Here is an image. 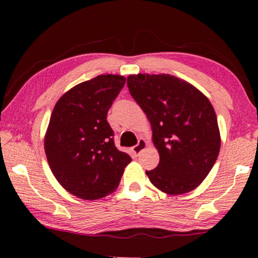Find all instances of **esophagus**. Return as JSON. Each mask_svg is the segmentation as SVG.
Here are the masks:
<instances>
[{
  "label": "esophagus",
  "instance_id": "obj_1",
  "mask_svg": "<svg viewBox=\"0 0 258 258\" xmlns=\"http://www.w3.org/2000/svg\"><path fill=\"white\" fill-rule=\"evenodd\" d=\"M147 147V142H146V140L145 139H140L139 140V142H138V145L137 146H134L133 148H132V151H133V154L135 155V156H138L140 152H141L143 149H145V148Z\"/></svg>",
  "mask_w": 258,
  "mask_h": 258
}]
</instances>
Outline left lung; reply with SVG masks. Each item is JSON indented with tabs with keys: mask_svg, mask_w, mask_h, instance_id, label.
Instances as JSON below:
<instances>
[{
	"mask_svg": "<svg viewBox=\"0 0 258 258\" xmlns=\"http://www.w3.org/2000/svg\"><path fill=\"white\" fill-rule=\"evenodd\" d=\"M127 87L149 119L159 164L147 171L165 194L197 187L211 172L221 147L216 113L209 100L187 82L168 74H138Z\"/></svg>",
	"mask_w": 258,
	"mask_h": 258,
	"instance_id": "obj_1",
	"label": "left lung"
}]
</instances>
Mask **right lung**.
I'll use <instances>...</instances> for the list:
<instances>
[{
	"label": "right lung",
	"instance_id": "1",
	"mask_svg": "<svg viewBox=\"0 0 258 258\" xmlns=\"http://www.w3.org/2000/svg\"><path fill=\"white\" fill-rule=\"evenodd\" d=\"M125 82L118 75L83 82L52 111L44 141L47 163L60 184L78 198L95 200L110 194L132 160L116 148L107 120Z\"/></svg>",
	"mask_w": 258,
	"mask_h": 258
}]
</instances>
